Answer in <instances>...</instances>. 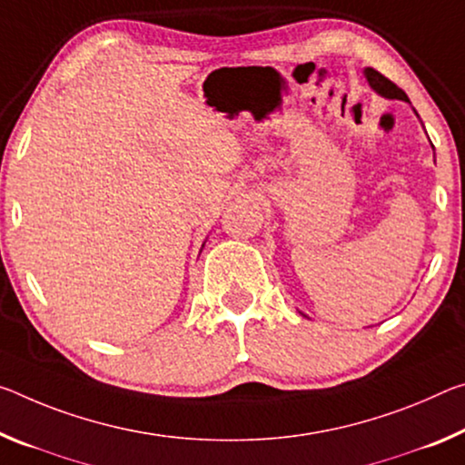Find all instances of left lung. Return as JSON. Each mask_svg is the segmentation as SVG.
<instances>
[{
  "instance_id": "obj_1",
  "label": "left lung",
  "mask_w": 465,
  "mask_h": 465,
  "mask_svg": "<svg viewBox=\"0 0 465 465\" xmlns=\"http://www.w3.org/2000/svg\"><path fill=\"white\" fill-rule=\"evenodd\" d=\"M364 76L368 80V84H371L374 91H377L381 97L385 99H400V101H408V94H405L400 86H397L395 83H391L387 76H382L381 72H377L374 68H366L364 70Z\"/></svg>"
}]
</instances>
